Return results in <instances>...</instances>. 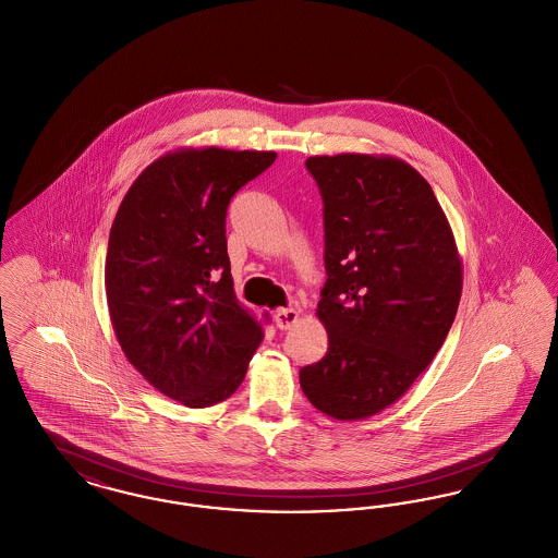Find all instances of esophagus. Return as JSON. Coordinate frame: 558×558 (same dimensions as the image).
Here are the masks:
<instances>
[{"instance_id":"1","label":"esophagus","mask_w":558,"mask_h":558,"mask_svg":"<svg viewBox=\"0 0 558 558\" xmlns=\"http://www.w3.org/2000/svg\"><path fill=\"white\" fill-rule=\"evenodd\" d=\"M299 314L294 310H278L276 316H274V324L280 328V330H289L292 324H296Z\"/></svg>"}]
</instances>
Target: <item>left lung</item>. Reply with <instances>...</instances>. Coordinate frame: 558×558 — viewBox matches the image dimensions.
<instances>
[{
  "label": "left lung",
  "instance_id": "left-lung-1",
  "mask_svg": "<svg viewBox=\"0 0 558 558\" xmlns=\"http://www.w3.org/2000/svg\"><path fill=\"white\" fill-rule=\"evenodd\" d=\"M305 167L324 205L328 349L299 380L319 412L360 421L401 398L444 345L462 267L446 215L408 162L337 155Z\"/></svg>",
  "mask_w": 558,
  "mask_h": 558
}]
</instances>
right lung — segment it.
Here are the masks:
<instances>
[{
    "label": "right lung",
    "instance_id": "obj_1",
    "mask_svg": "<svg viewBox=\"0 0 558 558\" xmlns=\"http://www.w3.org/2000/svg\"><path fill=\"white\" fill-rule=\"evenodd\" d=\"M276 153L180 150L130 187L108 239V312L128 360L187 408L230 398L262 326L234 296L226 213Z\"/></svg>",
    "mask_w": 558,
    "mask_h": 558
}]
</instances>
